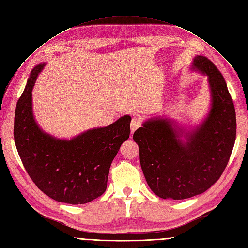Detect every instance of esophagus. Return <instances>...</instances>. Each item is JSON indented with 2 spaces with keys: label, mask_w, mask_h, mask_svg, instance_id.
I'll return each instance as SVG.
<instances>
[{
  "label": "esophagus",
  "mask_w": 248,
  "mask_h": 248,
  "mask_svg": "<svg viewBox=\"0 0 248 248\" xmlns=\"http://www.w3.org/2000/svg\"><path fill=\"white\" fill-rule=\"evenodd\" d=\"M141 125V118L140 116H134L131 120V124H130V129L131 132L133 133Z\"/></svg>",
  "instance_id": "34e87169"
}]
</instances>
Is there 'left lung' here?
<instances>
[{
	"label": "left lung",
	"mask_w": 248,
	"mask_h": 248,
	"mask_svg": "<svg viewBox=\"0 0 248 248\" xmlns=\"http://www.w3.org/2000/svg\"><path fill=\"white\" fill-rule=\"evenodd\" d=\"M191 69L207 76V117L190 129L154 117L133 134L146 181L163 199L182 200L207 191L223 174L236 140L235 108L223 75L202 55L194 57Z\"/></svg>",
	"instance_id": "1"
}]
</instances>
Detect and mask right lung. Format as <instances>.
I'll list each match as a JSON object with an SVG mask.
<instances>
[{"instance_id":"obj_1","label":"right lung","mask_w":248,"mask_h":248,"mask_svg":"<svg viewBox=\"0 0 248 248\" xmlns=\"http://www.w3.org/2000/svg\"><path fill=\"white\" fill-rule=\"evenodd\" d=\"M45 63L31 72L16 105L14 140L22 164L39 189L58 202L85 204L107 189L109 167L130 134L131 117L125 115L107 127L92 128L71 140L41 129L32 112L31 91Z\"/></svg>"}]
</instances>
